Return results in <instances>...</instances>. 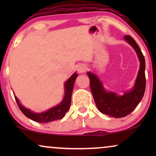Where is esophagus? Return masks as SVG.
Returning a JSON list of instances; mask_svg holds the SVG:
<instances>
[{
	"mask_svg": "<svg viewBox=\"0 0 156 156\" xmlns=\"http://www.w3.org/2000/svg\"><path fill=\"white\" fill-rule=\"evenodd\" d=\"M87 70V67L84 65H81L78 67L77 68V71L80 74H82Z\"/></svg>",
	"mask_w": 156,
	"mask_h": 156,
	"instance_id": "esophagus-1",
	"label": "esophagus"
}]
</instances>
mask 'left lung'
<instances>
[{"instance_id":"1","label":"left lung","mask_w":156,"mask_h":156,"mask_svg":"<svg viewBox=\"0 0 156 156\" xmlns=\"http://www.w3.org/2000/svg\"><path fill=\"white\" fill-rule=\"evenodd\" d=\"M124 40L136 51L140 62L137 77L131 90L125 91L123 95L107 91L97 74L91 72H87L90 79L91 91L97 108L102 114L114 118H122L131 114L141 101L146 89V62L144 55L133 37L125 35Z\"/></svg>"}]
</instances>
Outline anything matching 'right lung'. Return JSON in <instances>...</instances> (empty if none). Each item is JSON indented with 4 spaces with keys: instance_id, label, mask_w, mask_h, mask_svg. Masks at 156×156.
<instances>
[{
    "instance_id": "right-lung-1",
    "label": "right lung",
    "mask_w": 156,
    "mask_h": 156,
    "mask_svg": "<svg viewBox=\"0 0 156 156\" xmlns=\"http://www.w3.org/2000/svg\"><path fill=\"white\" fill-rule=\"evenodd\" d=\"M78 74L76 72L72 74L64 84L65 87V96L60 103L57 104V106H53L50 109L45 111L41 113H35L32 112L30 109L27 108L23 106L20 104L19 99L15 96V99L18 104V107L20 108L23 114L27 116V118L31 119L34 121L38 123H46L49 122H52L55 120L62 119L65 116L66 113L68 112L69 108L71 105V99H72V93L73 91L74 82H75L76 78L77 77Z\"/></svg>"
}]
</instances>
